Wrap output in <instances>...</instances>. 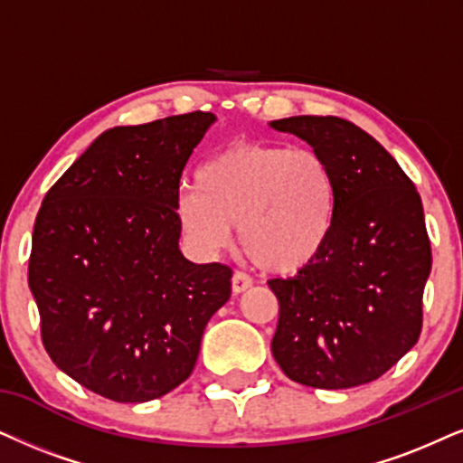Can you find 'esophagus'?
I'll return each instance as SVG.
<instances>
[{
    "label": "esophagus",
    "instance_id": "1",
    "mask_svg": "<svg viewBox=\"0 0 463 463\" xmlns=\"http://www.w3.org/2000/svg\"><path fill=\"white\" fill-rule=\"evenodd\" d=\"M231 284H232V292H235V295H241V292L251 288V278L241 271H237L235 275H232Z\"/></svg>",
    "mask_w": 463,
    "mask_h": 463
}]
</instances>
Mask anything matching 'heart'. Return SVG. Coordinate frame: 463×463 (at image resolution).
Masks as SVG:
<instances>
[{
    "instance_id": "heart-1",
    "label": "heart",
    "mask_w": 463,
    "mask_h": 463,
    "mask_svg": "<svg viewBox=\"0 0 463 463\" xmlns=\"http://www.w3.org/2000/svg\"><path fill=\"white\" fill-rule=\"evenodd\" d=\"M339 184L309 147L239 140L196 171V190L179 192L175 215L198 254L239 241L260 271L297 275L325 254L335 226Z\"/></svg>"
}]
</instances>
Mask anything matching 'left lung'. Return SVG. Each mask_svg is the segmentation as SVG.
I'll return each instance as SVG.
<instances>
[{"mask_svg":"<svg viewBox=\"0 0 463 463\" xmlns=\"http://www.w3.org/2000/svg\"><path fill=\"white\" fill-rule=\"evenodd\" d=\"M269 126L325 156L339 184L325 254L295 278L269 279L279 301L271 353L306 387L372 383L417 344L423 325L431 248L419 192L353 121L299 115Z\"/></svg>","mask_w":463,"mask_h":463,"instance_id":"left-lung-1","label":"left lung"}]
</instances>
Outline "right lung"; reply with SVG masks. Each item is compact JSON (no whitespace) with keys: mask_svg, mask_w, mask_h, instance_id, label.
I'll return each instance as SVG.
<instances>
[{"mask_svg":"<svg viewBox=\"0 0 463 463\" xmlns=\"http://www.w3.org/2000/svg\"><path fill=\"white\" fill-rule=\"evenodd\" d=\"M215 124L194 110L102 132L46 192L29 290L46 353L63 373L121 403L166 395L194 370L232 271L179 250L175 201L192 151Z\"/></svg>","mask_w":463,"mask_h":463,"instance_id":"1","label":"right lung"}]
</instances>
